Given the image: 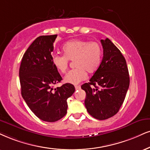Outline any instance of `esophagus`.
<instances>
[{
	"mask_svg": "<svg viewBox=\"0 0 150 150\" xmlns=\"http://www.w3.org/2000/svg\"><path fill=\"white\" fill-rule=\"evenodd\" d=\"M81 88L80 86H75V89L76 90H79Z\"/></svg>",
	"mask_w": 150,
	"mask_h": 150,
	"instance_id": "34e87169",
	"label": "esophagus"
}]
</instances>
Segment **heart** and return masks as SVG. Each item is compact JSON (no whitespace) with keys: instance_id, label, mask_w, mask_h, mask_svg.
I'll list each match as a JSON object with an SVG mask.
<instances>
[{"instance_id":"obj_1","label":"heart","mask_w":150,"mask_h":150,"mask_svg":"<svg viewBox=\"0 0 150 150\" xmlns=\"http://www.w3.org/2000/svg\"><path fill=\"white\" fill-rule=\"evenodd\" d=\"M62 51L64 55L53 54L51 62L59 72L64 74L68 69L69 60H74V65L76 68L68 72L64 77L67 83H79L86 79V71L94 73L100 67L103 51L99 42L72 40L64 44Z\"/></svg>"}]
</instances>
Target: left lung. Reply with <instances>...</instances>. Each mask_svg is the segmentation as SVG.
I'll return each instance as SVG.
<instances>
[{"mask_svg":"<svg viewBox=\"0 0 150 150\" xmlns=\"http://www.w3.org/2000/svg\"><path fill=\"white\" fill-rule=\"evenodd\" d=\"M101 43L103 56L100 67L81 88L86 93L88 112L103 120L119 111L129 86V75L126 60L116 46L108 38L101 40Z\"/></svg>","mask_w":150,"mask_h":150,"instance_id":"obj_1","label":"left lung"}]
</instances>
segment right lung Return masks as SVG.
<instances>
[{
	"instance_id": "right-lung-1",
	"label": "right lung",
	"mask_w": 150,
	"mask_h": 150,
	"mask_svg": "<svg viewBox=\"0 0 150 150\" xmlns=\"http://www.w3.org/2000/svg\"><path fill=\"white\" fill-rule=\"evenodd\" d=\"M57 35L40 36L24 53L19 68L21 95L28 106L40 120L53 122L65 115L67 99L75 91L72 84L53 89L62 80L51 62Z\"/></svg>"
}]
</instances>
